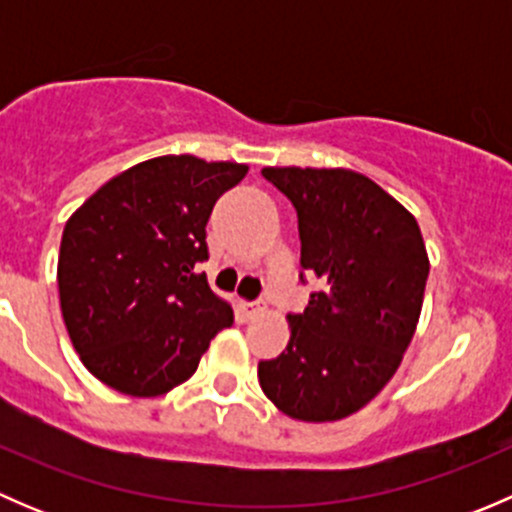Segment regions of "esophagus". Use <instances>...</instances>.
Wrapping results in <instances>:
<instances>
[{
	"label": "esophagus",
	"mask_w": 512,
	"mask_h": 512,
	"mask_svg": "<svg viewBox=\"0 0 512 512\" xmlns=\"http://www.w3.org/2000/svg\"><path fill=\"white\" fill-rule=\"evenodd\" d=\"M242 312H245L247 319H257L267 312L265 302H245L242 304Z\"/></svg>",
	"instance_id": "obj_1"
}]
</instances>
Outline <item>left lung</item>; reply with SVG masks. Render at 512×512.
<instances>
[{"instance_id":"obj_1","label":"left lung","mask_w":512,"mask_h":512,"mask_svg":"<svg viewBox=\"0 0 512 512\" xmlns=\"http://www.w3.org/2000/svg\"><path fill=\"white\" fill-rule=\"evenodd\" d=\"M292 200L302 267L322 280L289 344L260 361L267 399L289 418L339 421L364 409L399 369L421 317L428 252L416 218L349 168H262Z\"/></svg>"}]
</instances>
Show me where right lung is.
<instances>
[{"mask_svg": "<svg viewBox=\"0 0 512 512\" xmlns=\"http://www.w3.org/2000/svg\"><path fill=\"white\" fill-rule=\"evenodd\" d=\"M245 163L160 156L123 170L69 220L59 250V302L86 369L138 399L188 381L232 307L198 265L205 225Z\"/></svg>", "mask_w": 512, "mask_h": 512, "instance_id": "obj_1", "label": "right lung"}]
</instances>
